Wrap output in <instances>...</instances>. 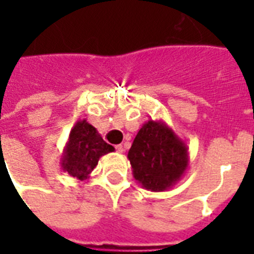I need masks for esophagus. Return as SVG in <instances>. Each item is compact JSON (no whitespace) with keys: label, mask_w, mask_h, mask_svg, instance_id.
I'll list each match as a JSON object with an SVG mask.
<instances>
[{"label":"esophagus","mask_w":254,"mask_h":254,"mask_svg":"<svg viewBox=\"0 0 254 254\" xmlns=\"http://www.w3.org/2000/svg\"><path fill=\"white\" fill-rule=\"evenodd\" d=\"M116 150H117V152H120V154H122V152L125 151V147H123L122 145H117Z\"/></svg>","instance_id":"1"}]
</instances>
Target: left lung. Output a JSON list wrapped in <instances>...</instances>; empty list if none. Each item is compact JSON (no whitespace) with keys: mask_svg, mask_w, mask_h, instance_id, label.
Segmentation results:
<instances>
[{"mask_svg":"<svg viewBox=\"0 0 254 254\" xmlns=\"http://www.w3.org/2000/svg\"><path fill=\"white\" fill-rule=\"evenodd\" d=\"M127 158L133 178L151 192H164L176 186L190 164L188 146L163 120L143 123Z\"/></svg>","mask_w":254,"mask_h":254,"instance_id":"1","label":"left lung"}]
</instances>
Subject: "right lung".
<instances>
[{
    "label": "right lung",
    "instance_id": "right-lung-1",
    "mask_svg": "<svg viewBox=\"0 0 254 254\" xmlns=\"http://www.w3.org/2000/svg\"><path fill=\"white\" fill-rule=\"evenodd\" d=\"M113 151L114 147L103 140L94 126L86 120H80L69 132L61 156V168L77 181L84 182L89 179L103 155Z\"/></svg>",
    "mask_w": 254,
    "mask_h": 254
}]
</instances>
